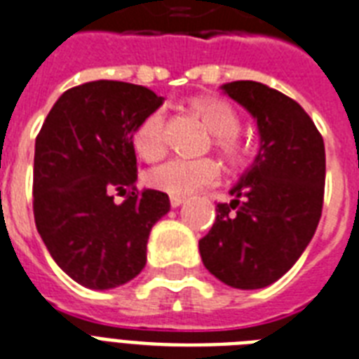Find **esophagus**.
I'll return each instance as SVG.
<instances>
[{"mask_svg": "<svg viewBox=\"0 0 359 359\" xmlns=\"http://www.w3.org/2000/svg\"><path fill=\"white\" fill-rule=\"evenodd\" d=\"M183 202H185V198H183V196H170L172 208H177V205H182Z\"/></svg>", "mask_w": 359, "mask_h": 359, "instance_id": "obj_1", "label": "esophagus"}]
</instances>
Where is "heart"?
Segmentation results:
<instances>
[{"label":"heart","instance_id":"heart-1","mask_svg":"<svg viewBox=\"0 0 359 359\" xmlns=\"http://www.w3.org/2000/svg\"><path fill=\"white\" fill-rule=\"evenodd\" d=\"M191 110L215 135V146L224 159L230 165H241V161L245 159V148L236 138L240 133V119L234 108L221 99H196L191 102ZM165 110L159 108L149 112L133 130V144L144 159L155 161L165 154ZM217 177L219 165L213 159L176 157L151 168L146 180L157 191L172 196H187L208 185H213Z\"/></svg>","mask_w":359,"mask_h":359}]
</instances>
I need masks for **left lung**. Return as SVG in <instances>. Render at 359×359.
<instances>
[{
  "label": "left lung",
  "instance_id": "obj_1",
  "mask_svg": "<svg viewBox=\"0 0 359 359\" xmlns=\"http://www.w3.org/2000/svg\"><path fill=\"white\" fill-rule=\"evenodd\" d=\"M257 121L258 154L230 189V204L198 241L205 269L232 288L271 285L292 268L322 215L326 151L309 114L252 80L221 86Z\"/></svg>",
  "mask_w": 359,
  "mask_h": 359
}]
</instances>
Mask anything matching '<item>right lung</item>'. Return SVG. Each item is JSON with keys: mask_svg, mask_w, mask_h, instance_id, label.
Returning a JSON list of instances; mask_svg holds the SVG:
<instances>
[{"mask_svg": "<svg viewBox=\"0 0 359 359\" xmlns=\"http://www.w3.org/2000/svg\"><path fill=\"white\" fill-rule=\"evenodd\" d=\"M163 97L144 86L95 80L55 101L35 140L33 215L55 264L79 285L116 288L146 266L168 194L138 193L133 130ZM114 192H129L121 205Z\"/></svg>", "mask_w": 359, "mask_h": 359, "instance_id": "obj_1", "label": "right lung"}]
</instances>
